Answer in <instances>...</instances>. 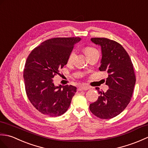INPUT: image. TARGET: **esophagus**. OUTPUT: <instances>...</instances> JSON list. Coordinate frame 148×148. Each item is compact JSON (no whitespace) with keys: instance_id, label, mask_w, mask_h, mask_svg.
<instances>
[{"instance_id":"obj_1","label":"esophagus","mask_w":148,"mask_h":148,"mask_svg":"<svg viewBox=\"0 0 148 148\" xmlns=\"http://www.w3.org/2000/svg\"><path fill=\"white\" fill-rule=\"evenodd\" d=\"M89 88V87L87 86V85H80V86L78 87V90H87Z\"/></svg>"}]
</instances>
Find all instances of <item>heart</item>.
<instances>
[{
    "label": "heart",
    "mask_w": 148,
    "mask_h": 148,
    "mask_svg": "<svg viewBox=\"0 0 148 148\" xmlns=\"http://www.w3.org/2000/svg\"><path fill=\"white\" fill-rule=\"evenodd\" d=\"M85 51L88 57H89L90 56L92 55L95 53H97V52H99L97 49L92 47H86L85 49ZM76 54H77V51L75 50V49H73V50L70 52V54L68 56V63H71L73 61L75 56H76Z\"/></svg>",
    "instance_id": "heart-1"
}]
</instances>
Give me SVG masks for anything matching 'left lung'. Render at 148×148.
<instances>
[{
    "mask_svg": "<svg viewBox=\"0 0 148 148\" xmlns=\"http://www.w3.org/2000/svg\"><path fill=\"white\" fill-rule=\"evenodd\" d=\"M91 41L101 45V71H107L106 92L96 89L99 96L90 104L93 114L101 119H110L119 115L130 103L136 84L133 64L122 45L106 38H92Z\"/></svg>",
    "mask_w": 148,
    "mask_h": 148,
    "instance_id": "8db88e82",
    "label": "left lung"
}]
</instances>
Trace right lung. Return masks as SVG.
Returning a JSON list of instances; mask_svg holds the SVG:
<instances>
[{
    "label": "right lung",
    "instance_id": "1",
    "mask_svg": "<svg viewBox=\"0 0 148 148\" xmlns=\"http://www.w3.org/2000/svg\"><path fill=\"white\" fill-rule=\"evenodd\" d=\"M80 37H57L33 49L25 65L23 78L28 99L36 109L49 116H58L70 107L77 92L73 85L55 86L54 77L67 64L68 58Z\"/></svg>",
    "mask_w": 148,
    "mask_h": 148
}]
</instances>
